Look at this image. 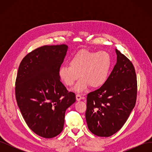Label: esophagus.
Listing matches in <instances>:
<instances>
[{
    "label": "esophagus",
    "instance_id": "1",
    "mask_svg": "<svg viewBox=\"0 0 152 152\" xmlns=\"http://www.w3.org/2000/svg\"><path fill=\"white\" fill-rule=\"evenodd\" d=\"M85 98L84 97V96H82L80 94H77L76 95V99L77 101H80L81 99H84Z\"/></svg>",
    "mask_w": 152,
    "mask_h": 152
}]
</instances>
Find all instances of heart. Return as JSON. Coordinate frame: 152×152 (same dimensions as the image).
<instances>
[{
    "mask_svg": "<svg viewBox=\"0 0 152 152\" xmlns=\"http://www.w3.org/2000/svg\"><path fill=\"white\" fill-rule=\"evenodd\" d=\"M111 65V57L107 52L82 50L71 58L69 65L59 68L58 75L68 87L74 84L80 77V80L73 89L77 93H82L89 86L93 88L103 86L107 81Z\"/></svg>",
    "mask_w": 152,
    "mask_h": 152,
    "instance_id": "heart-1",
    "label": "heart"
}]
</instances>
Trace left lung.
Instances as JSON below:
<instances>
[{
  "instance_id": "8db88e82",
  "label": "left lung",
  "mask_w": 152,
  "mask_h": 152,
  "mask_svg": "<svg viewBox=\"0 0 152 152\" xmlns=\"http://www.w3.org/2000/svg\"><path fill=\"white\" fill-rule=\"evenodd\" d=\"M117 63L105 83L87 94L86 118L93 134L109 137L119 131L134 108L137 96L135 69L115 49Z\"/></svg>"
}]
</instances>
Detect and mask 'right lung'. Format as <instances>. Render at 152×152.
Listing matches in <instances>:
<instances>
[{"label":"right lung","instance_id":"obj_1","mask_svg":"<svg viewBox=\"0 0 152 152\" xmlns=\"http://www.w3.org/2000/svg\"><path fill=\"white\" fill-rule=\"evenodd\" d=\"M67 50L65 44L44 45L26 55L18 68V106L30 129L45 138L60 134L66 110L76 100L58 75Z\"/></svg>","mask_w":152,"mask_h":152}]
</instances>
